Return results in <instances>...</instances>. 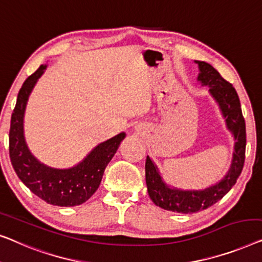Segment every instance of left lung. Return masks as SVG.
<instances>
[{
    "label": "left lung",
    "mask_w": 262,
    "mask_h": 262,
    "mask_svg": "<svg viewBox=\"0 0 262 262\" xmlns=\"http://www.w3.org/2000/svg\"><path fill=\"white\" fill-rule=\"evenodd\" d=\"M194 61L200 68L198 82L203 86H209V93L219 104L222 115L226 119L227 128L234 135L236 142L229 171L221 182L204 190H180L168 186L163 180L157 165L147 156L145 166L146 184L150 200L160 208L180 213L202 211L219 202L235 185L245 165L246 123L236 90L208 62Z\"/></svg>",
    "instance_id": "1"
}]
</instances>
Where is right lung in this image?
<instances>
[{
  "label": "right lung",
  "instance_id": "add662e5",
  "mask_svg": "<svg viewBox=\"0 0 262 262\" xmlns=\"http://www.w3.org/2000/svg\"><path fill=\"white\" fill-rule=\"evenodd\" d=\"M47 65H40L22 84L12 114L9 130V157L21 182L42 201L58 206L83 204L96 192L106 165L113 159L126 134L120 133L99 143L71 168H53L40 163L28 149L24 135L26 104L33 88L45 72Z\"/></svg>",
  "mask_w": 262,
  "mask_h": 262
}]
</instances>
